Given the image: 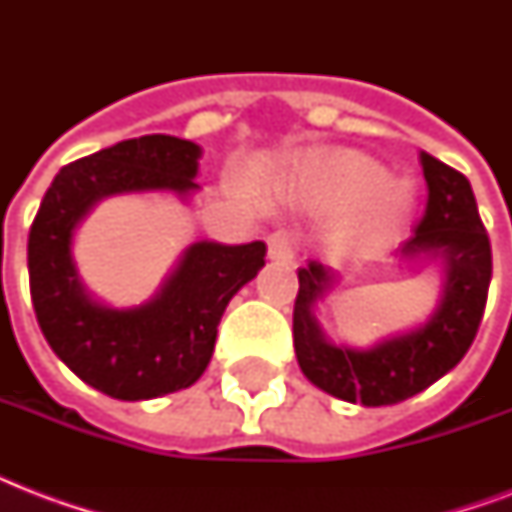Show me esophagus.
Returning <instances> with one entry per match:
<instances>
[{"label": "esophagus", "mask_w": 512, "mask_h": 512, "mask_svg": "<svg viewBox=\"0 0 512 512\" xmlns=\"http://www.w3.org/2000/svg\"><path fill=\"white\" fill-rule=\"evenodd\" d=\"M268 255H271V260L292 263V257H295V239H292V233H271V236H268Z\"/></svg>", "instance_id": "1"}]
</instances>
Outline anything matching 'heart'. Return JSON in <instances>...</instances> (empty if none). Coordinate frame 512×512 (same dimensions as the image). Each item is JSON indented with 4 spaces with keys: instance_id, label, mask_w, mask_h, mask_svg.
Here are the masks:
<instances>
[{
    "instance_id": "obj_1",
    "label": "heart",
    "mask_w": 512,
    "mask_h": 512,
    "mask_svg": "<svg viewBox=\"0 0 512 512\" xmlns=\"http://www.w3.org/2000/svg\"><path fill=\"white\" fill-rule=\"evenodd\" d=\"M300 172L321 201L337 209H358L348 225V239L358 247L388 241L412 207L409 185L390 183L385 167L356 151H319L305 159Z\"/></svg>"
}]
</instances>
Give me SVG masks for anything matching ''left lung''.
Masks as SVG:
<instances>
[{"instance_id": "8db88e82", "label": "left lung", "mask_w": 512, "mask_h": 512, "mask_svg": "<svg viewBox=\"0 0 512 512\" xmlns=\"http://www.w3.org/2000/svg\"><path fill=\"white\" fill-rule=\"evenodd\" d=\"M428 183L425 215L417 231L401 244L404 260H438L444 265V289L436 311L417 329L385 337L372 348L335 345L316 321V303L337 281L332 268L311 260L297 268L295 335L297 364L308 380L329 396L364 406H390L417 396L441 380L476 340L484 319L486 295L492 281V244L468 177L430 154H420Z\"/></svg>"}]
</instances>
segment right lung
Listing matches in <instances>:
<instances>
[{
	"mask_svg": "<svg viewBox=\"0 0 512 512\" xmlns=\"http://www.w3.org/2000/svg\"><path fill=\"white\" fill-rule=\"evenodd\" d=\"M201 148L172 135L122 140L66 164L44 193L28 233V284L44 340L71 372L119 401H146L199 380L215 350L225 305L265 265V244L196 241L148 303L108 308L79 279L71 239L90 209L114 193L199 183Z\"/></svg>",
	"mask_w": 512,
	"mask_h": 512,
	"instance_id": "1",
	"label": "right lung"
}]
</instances>
